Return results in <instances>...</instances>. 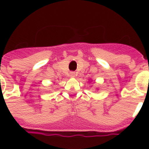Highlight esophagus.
<instances>
[{
    "instance_id": "obj_1",
    "label": "esophagus",
    "mask_w": 149,
    "mask_h": 149,
    "mask_svg": "<svg viewBox=\"0 0 149 149\" xmlns=\"http://www.w3.org/2000/svg\"><path fill=\"white\" fill-rule=\"evenodd\" d=\"M69 76H70L71 77H75V76H76V74H75L74 72H71L69 73Z\"/></svg>"
}]
</instances>
